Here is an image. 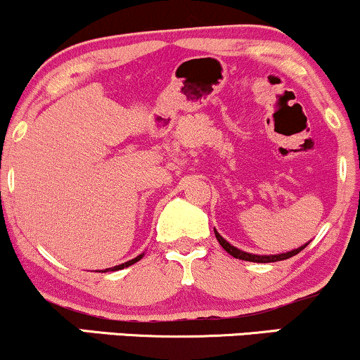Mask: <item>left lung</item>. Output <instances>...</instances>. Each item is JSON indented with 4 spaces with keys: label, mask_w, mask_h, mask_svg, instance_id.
Masks as SVG:
<instances>
[{
    "label": "left lung",
    "mask_w": 360,
    "mask_h": 360,
    "mask_svg": "<svg viewBox=\"0 0 360 360\" xmlns=\"http://www.w3.org/2000/svg\"><path fill=\"white\" fill-rule=\"evenodd\" d=\"M214 237H217V240L220 242V245L223 247V249H225L226 252H229L230 255H233L235 259L249 260V262H262V264H266V262H278V260L289 259V257H292V255L300 254V252L303 250L304 247L308 245V243H304V245L298 247V249H295V250H289V252H284V254H276V255H257V254H249V252H243V250H240V249H237V247L230 245V243L226 242L225 238H223L221 235L217 232V230H214Z\"/></svg>",
    "instance_id": "left-lung-1"
}]
</instances>
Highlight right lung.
Segmentation results:
<instances>
[{"label": "right lung", "mask_w": 360, "mask_h": 360, "mask_svg": "<svg viewBox=\"0 0 360 360\" xmlns=\"http://www.w3.org/2000/svg\"><path fill=\"white\" fill-rule=\"evenodd\" d=\"M143 255V254H142ZM142 255H137V257L135 259H131V260H128V262H125V264H120V266H115V267H111L110 271H120V269H125V267H128V266H131V264H135V262H139L140 259H142ZM108 271V269H105V272Z\"/></svg>", "instance_id": "1"}]
</instances>
